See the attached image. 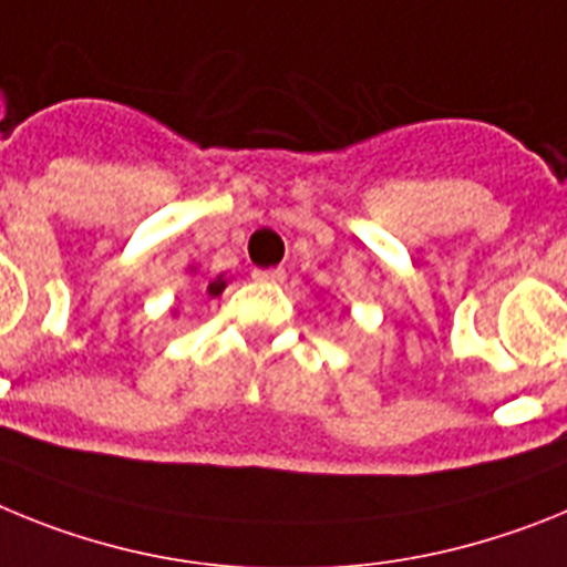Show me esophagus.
I'll use <instances>...</instances> for the list:
<instances>
[{"label":"esophagus","instance_id":"obj_1","mask_svg":"<svg viewBox=\"0 0 567 567\" xmlns=\"http://www.w3.org/2000/svg\"><path fill=\"white\" fill-rule=\"evenodd\" d=\"M254 279H256V282H265V285H277V282H282V279H285V270L282 268H268V270L256 268Z\"/></svg>","mask_w":567,"mask_h":567}]
</instances>
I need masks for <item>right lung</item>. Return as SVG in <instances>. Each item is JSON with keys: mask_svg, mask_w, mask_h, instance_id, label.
Returning <instances> with one entry per match:
<instances>
[{"mask_svg": "<svg viewBox=\"0 0 567 567\" xmlns=\"http://www.w3.org/2000/svg\"><path fill=\"white\" fill-rule=\"evenodd\" d=\"M225 288H228V279H225V274H219V277H214L208 285H205V293H208L210 299H216V297H223Z\"/></svg>", "mask_w": 567, "mask_h": 567, "instance_id": "obj_1", "label": "right lung"}]
</instances>
